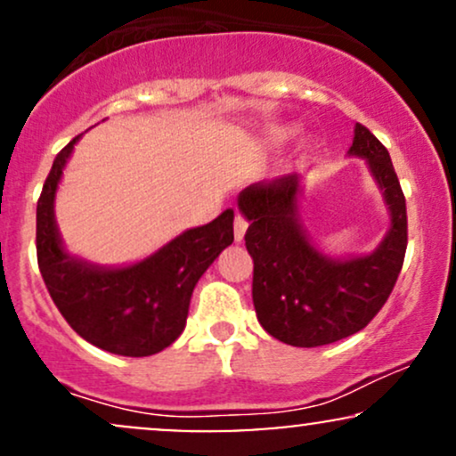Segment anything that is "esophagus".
<instances>
[{
  "label": "esophagus",
  "instance_id": "34e87169",
  "mask_svg": "<svg viewBox=\"0 0 456 456\" xmlns=\"http://www.w3.org/2000/svg\"><path fill=\"white\" fill-rule=\"evenodd\" d=\"M246 227H248V223H246L244 216H235V223H233V238L235 242H242L244 240V233H246Z\"/></svg>",
  "mask_w": 456,
  "mask_h": 456
}]
</instances>
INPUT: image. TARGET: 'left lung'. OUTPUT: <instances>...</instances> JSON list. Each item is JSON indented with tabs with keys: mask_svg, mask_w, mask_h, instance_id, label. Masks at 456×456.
<instances>
[{
	"mask_svg": "<svg viewBox=\"0 0 456 456\" xmlns=\"http://www.w3.org/2000/svg\"><path fill=\"white\" fill-rule=\"evenodd\" d=\"M349 156L364 159L390 210V229L370 255L332 259L315 248L297 216L296 174L250 184L238 195L248 221L246 250L253 257V302L268 334L294 347H319L360 332L399 279L407 248V210L390 154L355 124Z\"/></svg>",
	"mask_w": 456,
	"mask_h": 456,
	"instance_id": "8db88e82",
	"label": "left lung"
}]
</instances>
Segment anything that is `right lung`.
Masks as SVG:
<instances>
[{
    "instance_id": "add662e5",
    "label": "right lung",
    "mask_w": 456,
    "mask_h": 456,
    "mask_svg": "<svg viewBox=\"0 0 456 456\" xmlns=\"http://www.w3.org/2000/svg\"><path fill=\"white\" fill-rule=\"evenodd\" d=\"M77 141L55 156L36 208L40 274L55 306L87 343L130 358L159 354L184 330L197 281L233 242V210L188 229L148 259L124 268H101L72 257L57 232L53 201Z\"/></svg>"
}]
</instances>
